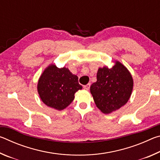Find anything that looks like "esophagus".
<instances>
[{
  "label": "esophagus",
  "instance_id": "obj_1",
  "mask_svg": "<svg viewBox=\"0 0 160 160\" xmlns=\"http://www.w3.org/2000/svg\"><path fill=\"white\" fill-rule=\"evenodd\" d=\"M90 85H91V84L88 83V85L84 86V88H85V90H90Z\"/></svg>",
  "mask_w": 160,
  "mask_h": 160
}]
</instances>
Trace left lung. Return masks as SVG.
Returning <instances> with one entry per match:
<instances>
[{
    "instance_id": "1",
    "label": "left lung",
    "mask_w": 160,
    "mask_h": 160,
    "mask_svg": "<svg viewBox=\"0 0 160 160\" xmlns=\"http://www.w3.org/2000/svg\"><path fill=\"white\" fill-rule=\"evenodd\" d=\"M133 80L128 70L119 61L112 68H99L97 82L90 87V92L97 108L104 113L120 109L131 95Z\"/></svg>"
}]
</instances>
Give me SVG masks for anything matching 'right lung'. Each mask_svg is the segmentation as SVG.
<instances>
[{"label": "right lung", "instance_id": "add662e5", "mask_svg": "<svg viewBox=\"0 0 160 160\" xmlns=\"http://www.w3.org/2000/svg\"><path fill=\"white\" fill-rule=\"evenodd\" d=\"M82 88L77 75L68 68H58L53 64L44 70L37 84L42 101L47 106L58 111L66 109L73 101L75 93Z\"/></svg>", "mask_w": 160, "mask_h": 160}]
</instances>
